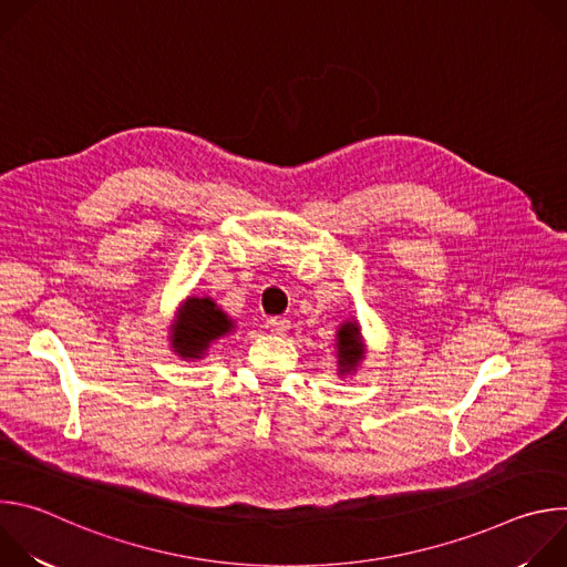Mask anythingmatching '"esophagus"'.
<instances>
[{"mask_svg":"<svg viewBox=\"0 0 567 567\" xmlns=\"http://www.w3.org/2000/svg\"><path fill=\"white\" fill-rule=\"evenodd\" d=\"M269 328H271V332H274V334L285 337V334L289 332V328H291V322H289L287 318H278V316H276V318H271V320H269Z\"/></svg>","mask_w":567,"mask_h":567,"instance_id":"1","label":"esophagus"}]
</instances>
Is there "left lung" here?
<instances>
[{
	"label": "left lung",
	"instance_id": "left-lung-1",
	"mask_svg": "<svg viewBox=\"0 0 567 567\" xmlns=\"http://www.w3.org/2000/svg\"><path fill=\"white\" fill-rule=\"evenodd\" d=\"M334 352H337V368H339L337 374L339 377L357 374V368L365 359V343L361 337L359 320L348 318L341 322L334 339Z\"/></svg>",
	"mask_w": 567,
	"mask_h": 567
}]
</instances>
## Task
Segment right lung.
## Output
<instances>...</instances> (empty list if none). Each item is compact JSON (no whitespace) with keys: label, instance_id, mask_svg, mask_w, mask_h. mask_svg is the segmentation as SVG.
Masks as SVG:
<instances>
[{"label":"right lung","instance_id":"obj_1","mask_svg":"<svg viewBox=\"0 0 567 567\" xmlns=\"http://www.w3.org/2000/svg\"><path fill=\"white\" fill-rule=\"evenodd\" d=\"M168 330L171 350L184 361H199L215 341L235 332V320L210 296H188Z\"/></svg>","mask_w":567,"mask_h":567}]
</instances>
